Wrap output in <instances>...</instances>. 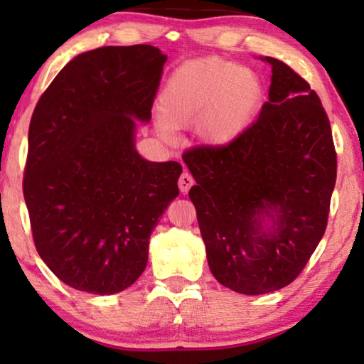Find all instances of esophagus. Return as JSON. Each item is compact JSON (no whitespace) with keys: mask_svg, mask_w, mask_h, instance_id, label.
<instances>
[{"mask_svg":"<svg viewBox=\"0 0 364 364\" xmlns=\"http://www.w3.org/2000/svg\"><path fill=\"white\" fill-rule=\"evenodd\" d=\"M193 186V177L188 172H182L178 177V191L182 193H187L188 188Z\"/></svg>","mask_w":364,"mask_h":364,"instance_id":"34e87169","label":"esophagus"}]
</instances>
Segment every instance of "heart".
Masks as SVG:
<instances>
[{"label": "heart", "mask_w": 364, "mask_h": 364, "mask_svg": "<svg viewBox=\"0 0 364 364\" xmlns=\"http://www.w3.org/2000/svg\"><path fill=\"white\" fill-rule=\"evenodd\" d=\"M265 91L260 77L240 64L218 58L182 64L167 79L159 106V131L198 124V136L213 147L243 136L262 111Z\"/></svg>", "instance_id": "obj_1"}]
</instances>
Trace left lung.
I'll return each mask as SVG.
<instances>
[{"label":"left lung","mask_w":364,"mask_h":364,"mask_svg":"<svg viewBox=\"0 0 364 364\" xmlns=\"http://www.w3.org/2000/svg\"><path fill=\"white\" fill-rule=\"evenodd\" d=\"M268 101L228 146L182 159L196 178L188 197L218 283L263 295L300 275L326 230L336 152L320 97L275 58Z\"/></svg>","instance_id":"8db88e82"}]
</instances>
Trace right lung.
Returning <instances> with one entry per match:
<instances>
[{"mask_svg":"<svg viewBox=\"0 0 364 364\" xmlns=\"http://www.w3.org/2000/svg\"><path fill=\"white\" fill-rule=\"evenodd\" d=\"M166 61L149 44L92 49L71 59L34 107L23 181L34 245L79 291L131 287L178 196L181 164L136 151L137 121H151Z\"/></svg>","mask_w":364,"mask_h":364,"instance_id":"add662e5","label":"right lung"}]
</instances>
